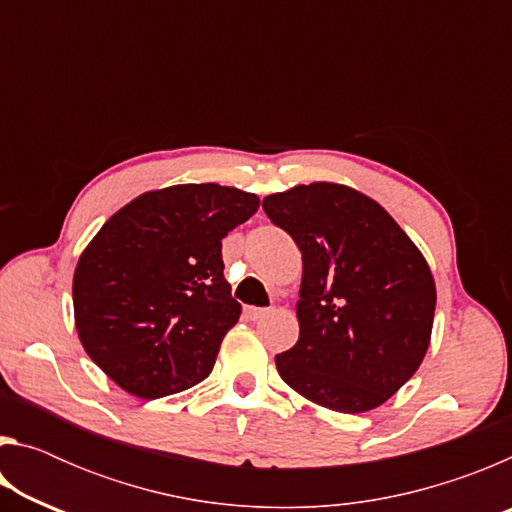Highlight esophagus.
Segmentation results:
<instances>
[{
  "label": "esophagus",
  "mask_w": 512,
  "mask_h": 512,
  "mask_svg": "<svg viewBox=\"0 0 512 512\" xmlns=\"http://www.w3.org/2000/svg\"><path fill=\"white\" fill-rule=\"evenodd\" d=\"M271 314V309H262V307H246V316L250 320H262L264 316Z\"/></svg>",
  "instance_id": "esophagus-1"
}]
</instances>
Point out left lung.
<instances>
[{"instance_id":"obj_1","label":"left lung","mask_w":512,"mask_h":512,"mask_svg":"<svg viewBox=\"0 0 512 512\" xmlns=\"http://www.w3.org/2000/svg\"><path fill=\"white\" fill-rule=\"evenodd\" d=\"M302 253L298 343L275 366L293 391L339 413L384 404L429 350L436 282L420 248L348 185H296L262 201Z\"/></svg>"}]
</instances>
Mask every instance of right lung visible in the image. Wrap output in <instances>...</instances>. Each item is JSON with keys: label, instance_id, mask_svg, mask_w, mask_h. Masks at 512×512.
<instances>
[{"label": "right lung", "instance_id": "right-lung-1", "mask_svg": "<svg viewBox=\"0 0 512 512\" xmlns=\"http://www.w3.org/2000/svg\"><path fill=\"white\" fill-rule=\"evenodd\" d=\"M257 207L237 187L173 185L133 198L101 225L74 271V323L119 388L158 400L210 375L241 314L221 239Z\"/></svg>", "mask_w": 512, "mask_h": 512}]
</instances>
